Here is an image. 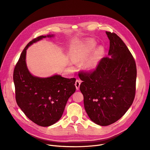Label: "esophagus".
Segmentation results:
<instances>
[{"instance_id": "obj_1", "label": "esophagus", "mask_w": 150, "mask_h": 150, "mask_svg": "<svg viewBox=\"0 0 150 150\" xmlns=\"http://www.w3.org/2000/svg\"><path fill=\"white\" fill-rule=\"evenodd\" d=\"M80 84H81V81L79 80V79H76V82H75V83L76 90H79V87H80Z\"/></svg>"}]
</instances>
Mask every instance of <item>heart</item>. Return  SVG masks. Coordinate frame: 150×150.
I'll use <instances>...</instances> for the list:
<instances>
[{
  "label": "heart",
  "mask_w": 150,
  "mask_h": 150,
  "mask_svg": "<svg viewBox=\"0 0 150 150\" xmlns=\"http://www.w3.org/2000/svg\"><path fill=\"white\" fill-rule=\"evenodd\" d=\"M96 45V42L93 40H88L82 46V50L80 52V54L76 56L75 58L73 59V62L75 63H78L81 61L82 59L87 57L89 54L90 51ZM103 49L102 47L98 48L96 51L95 52V53L93 56V57L91 59V60L87 63V65H85V68H86L88 71H91L95 68L96 67L97 64L98 63V61L99 59L100 58L102 53H103Z\"/></svg>",
  "instance_id": "heart-1"
}]
</instances>
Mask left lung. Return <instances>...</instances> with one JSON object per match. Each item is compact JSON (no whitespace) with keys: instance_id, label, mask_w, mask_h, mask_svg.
Returning <instances> with one entry per match:
<instances>
[{"instance_id":"8db88e82","label":"left lung","mask_w":150,"mask_h":150,"mask_svg":"<svg viewBox=\"0 0 150 150\" xmlns=\"http://www.w3.org/2000/svg\"><path fill=\"white\" fill-rule=\"evenodd\" d=\"M110 40L108 55L93 72L82 71L80 91L90 119L100 126L120 119L132 105L136 91L137 67L133 56L115 33L105 31Z\"/></svg>"}]
</instances>
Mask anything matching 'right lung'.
Returning <instances> with one entry per match:
<instances>
[{
    "label": "right lung",
    "instance_id": "1",
    "mask_svg": "<svg viewBox=\"0 0 150 150\" xmlns=\"http://www.w3.org/2000/svg\"><path fill=\"white\" fill-rule=\"evenodd\" d=\"M41 35L29 42L15 65L13 79L16 101L27 117L41 126H49L62 117L69 98L75 93V78L55 75L42 78L32 75L25 61L27 48L46 37Z\"/></svg>",
    "mask_w": 150,
    "mask_h": 150
}]
</instances>
